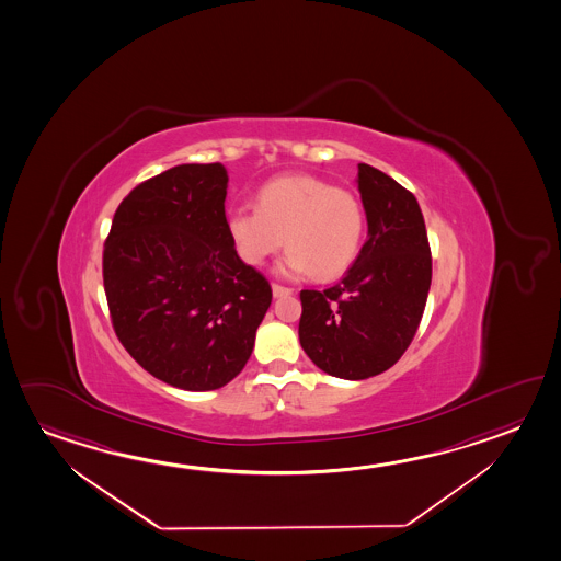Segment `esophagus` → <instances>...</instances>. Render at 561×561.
Wrapping results in <instances>:
<instances>
[{
    "mask_svg": "<svg viewBox=\"0 0 561 561\" xmlns=\"http://www.w3.org/2000/svg\"><path fill=\"white\" fill-rule=\"evenodd\" d=\"M293 293H295V290H293V288H288V286L276 285V283L273 285V295H275V298L293 295Z\"/></svg>",
    "mask_w": 561,
    "mask_h": 561,
    "instance_id": "1",
    "label": "esophagus"
}]
</instances>
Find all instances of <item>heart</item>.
Listing matches in <instances>:
<instances>
[{"label": "heart", "instance_id": "1", "mask_svg": "<svg viewBox=\"0 0 561 561\" xmlns=\"http://www.w3.org/2000/svg\"><path fill=\"white\" fill-rule=\"evenodd\" d=\"M365 226L362 199L308 174L268 182L256 192L255 209L228 216L229 236L245 263L263 265L285 243V273H312L318 280L337 278L353 265Z\"/></svg>", "mask_w": 561, "mask_h": 561}]
</instances>
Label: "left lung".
<instances>
[{
	"instance_id": "obj_1",
	"label": "left lung",
	"mask_w": 561,
	"mask_h": 561,
	"mask_svg": "<svg viewBox=\"0 0 561 561\" xmlns=\"http://www.w3.org/2000/svg\"><path fill=\"white\" fill-rule=\"evenodd\" d=\"M367 241L352 268L325 290H302L298 337L323 373L362 380L409 350L426 308L432 255L412 192L362 162L357 172Z\"/></svg>"
}]
</instances>
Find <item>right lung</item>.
Returning a JSON list of instances; mask_svg holds the SVG:
<instances>
[{"label":"right lung","instance_id":"1","mask_svg":"<svg viewBox=\"0 0 561 561\" xmlns=\"http://www.w3.org/2000/svg\"><path fill=\"white\" fill-rule=\"evenodd\" d=\"M221 162L179 164L115 209L104 290L115 335L152 377L214 390L245 367L273 290L239 259L226 219Z\"/></svg>","mask_w":561,"mask_h":561}]
</instances>
